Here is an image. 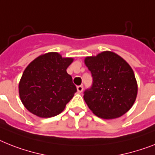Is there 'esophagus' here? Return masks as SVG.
<instances>
[{"label": "esophagus", "mask_w": 155, "mask_h": 155, "mask_svg": "<svg viewBox=\"0 0 155 155\" xmlns=\"http://www.w3.org/2000/svg\"><path fill=\"white\" fill-rule=\"evenodd\" d=\"M77 89H78V93H81L83 91V86L82 85H78V86L77 87Z\"/></svg>", "instance_id": "esophagus-1"}]
</instances>
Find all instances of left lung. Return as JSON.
<instances>
[{
    "mask_svg": "<svg viewBox=\"0 0 155 155\" xmlns=\"http://www.w3.org/2000/svg\"><path fill=\"white\" fill-rule=\"evenodd\" d=\"M85 63L93 77V85L84 92L92 112L102 119L118 118L134 104L138 85L129 64L112 51L86 57Z\"/></svg>",
    "mask_w": 155,
    "mask_h": 155,
    "instance_id": "1",
    "label": "left lung"
}]
</instances>
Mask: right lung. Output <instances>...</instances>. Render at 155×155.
Segmentation results:
<instances>
[{
    "label": "right lung",
    "mask_w": 155,
    "mask_h": 155,
    "mask_svg": "<svg viewBox=\"0 0 155 155\" xmlns=\"http://www.w3.org/2000/svg\"><path fill=\"white\" fill-rule=\"evenodd\" d=\"M73 61L72 58L49 52L27 66L19 83V94L29 112L49 118L63 111L77 92L72 77L66 72Z\"/></svg>",
    "instance_id": "right-lung-1"
}]
</instances>
